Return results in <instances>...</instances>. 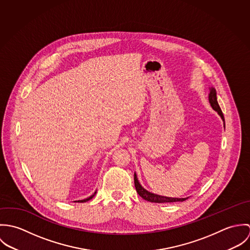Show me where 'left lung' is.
I'll return each mask as SVG.
<instances>
[{
	"mask_svg": "<svg viewBox=\"0 0 250 250\" xmlns=\"http://www.w3.org/2000/svg\"><path fill=\"white\" fill-rule=\"evenodd\" d=\"M209 103L211 105V107H213L218 115L221 117L222 121H223V125L225 127V122H224V116L223 113L220 109V107L217 103V99H216V91L214 89V87L211 86L210 87V93H209ZM134 180H135V187L137 189V192L140 194V196H142L143 199H145L146 201L149 202H154V203H167V202H177V201H185L186 199H188V197H185V198H177V197H167V196H163V195H159L156 193H152L148 190H146L143 186L141 185V183L138 180V176L135 172L134 174Z\"/></svg>",
	"mask_w": 250,
	"mask_h": 250,
	"instance_id": "left-lung-1",
	"label": "left lung"
}]
</instances>
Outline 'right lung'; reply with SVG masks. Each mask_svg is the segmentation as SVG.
Wrapping results in <instances>:
<instances>
[{
    "instance_id": "1",
    "label": "right lung",
    "mask_w": 250,
    "mask_h": 250,
    "mask_svg": "<svg viewBox=\"0 0 250 250\" xmlns=\"http://www.w3.org/2000/svg\"><path fill=\"white\" fill-rule=\"evenodd\" d=\"M96 194V191L92 194V195H90L89 197H87V198H85V199H83V200H78V201H74V202H80V203H83V202H86V201H88V200H90L91 198H93V196Z\"/></svg>"
}]
</instances>
